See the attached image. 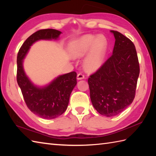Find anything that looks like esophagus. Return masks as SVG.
Listing matches in <instances>:
<instances>
[{
  "mask_svg": "<svg viewBox=\"0 0 156 156\" xmlns=\"http://www.w3.org/2000/svg\"><path fill=\"white\" fill-rule=\"evenodd\" d=\"M84 78V76L82 74V73H79V74L77 75V79L78 80H82V79Z\"/></svg>",
  "mask_w": 156,
  "mask_h": 156,
  "instance_id": "obj_1",
  "label": "esophagus"
}]
</instances>
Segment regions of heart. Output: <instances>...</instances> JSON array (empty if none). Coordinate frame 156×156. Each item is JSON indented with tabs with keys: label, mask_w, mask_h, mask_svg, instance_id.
Here are the masks:
<instances>
[{
	"label": "heart",
	"mask_w": 156,
	"mask_h": 156,
	"mask_svg": "<svg viewBox=\"0 0 156 156\" xmlns=\"http://www.w3.org/2000/svg\"><path fill=\"white\" fill-rule=\"evenodd\" d=\"M107 42L103 35H86L72 44V54L75 57H83L84 68L90 72H95L103 64Z\"/></svg>",
	"instance_id": "heart-1"
}]
</instances>
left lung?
Listing matches in <instances>:
<instances>
[{
	"label": "left lung",
	"mask_w": 156,
	"mask_h": 156,
	"mask_svg": "<svg viewBox=\"0 0 156 156\" xmlns=\"http://www.w3.org/2000/svg\"><path fill=\"white\" fill-rule=\"evenodd\" d=\"M110 32L115 39L112 55L88 80L92 105L108 117L121 113L132 103L140 75L133 43L121 33Z\"/></svg>",
	"instance_id": "obj_1"
}]
</instances>
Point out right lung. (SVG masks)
I'll list each match as a JSON object with an SVG mask.
<instances>
[{
    "instance_id": "add662e5",
    "label": "right lung",
    "mask_w": 156,
    "mask_h": 156,
    "mask_svg": "<svg viewBox=\"0 0 156 156\" xmlns=\"http://www.w3.org/2000/svg\"><path fill=\"white\" fill-rule=\"evenodd\" d=\"M62 32L53 29H41L26 39L17 54L16 80L27 107L38 117L45 119L57 118L68 108L71 92L76 87V73L59 75L48 84L38 86L33 82L25 72L23 60L31 47L40 40H57Z\"/></svg>"
}]
</instances>
